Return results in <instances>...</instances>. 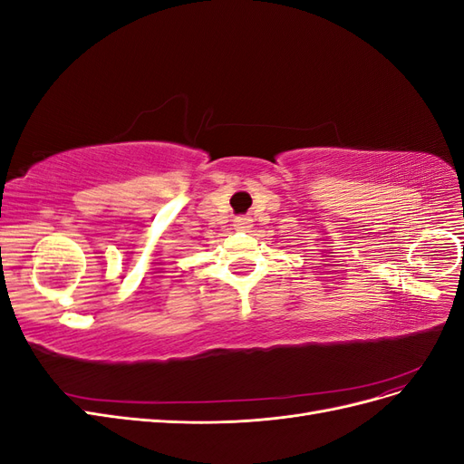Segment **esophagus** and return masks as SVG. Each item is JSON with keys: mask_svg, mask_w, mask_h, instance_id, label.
<instances>
[{"mask_svg": "<svg viewBox=\"0 0 464 464\" xmlns=\"http://www.w3.org/2000/svg\"><path fill=\"white\" fill-rule=\"evenodd\" d=\"M234 228L236 230H247V228H251V218L249 217H236L234 218Z\"/></svg>", "mask_w": 464, "mask_h": 464, "instance_id": "obj_1", "label": "esophagus"}]
</instances>
